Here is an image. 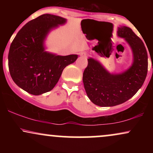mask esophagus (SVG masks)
<instances>
[{
  "label": "esophagus",
  "mask_w": 153,
  "mask_h": 153,
  "mask_svg": "<svg viewBox=\"0 0 153 153\" xmlns=\"http://www.w3.org/2000/svg\"><path fill=\"white\" fill-rule=\"evenodd\" d=\"M80 56H82V57H87V53H86V52H80Z\"/></svg>",
  "instance_id": "1"
}]
</instances>
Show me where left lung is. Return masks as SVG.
<instances>
[{"label": "left lung", "instance_id": "left-lung-1", "mask_svg": "<svg viewBox=\"0 0 153 153\" xmlns=\"http://www.w3.org/2000/svg\"><path fill=\"white\" fill-rule=\"evenodd\" d=\"M117 34L124 38L133 52V63L119 74H111L99 62L88 59L82 81L88 97L99 106H114L124 103L137 92L146 78L148 57L145 45L130 28L120 26Z\"/></svg>", "mask_w": 153, "mask_h": 153}]
</instances>
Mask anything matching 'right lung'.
I'll use <instances>...</instances> for the list:
<instances>
[{
  "instance_id": "obj_1",
  "label": "right lung",
  "mask_w": 153,
  "mask_h": 153,
  "mask_svg": "<svg viewBox=\"0 0 153 153\" xmlns=\"http://www.w3.org/2000/svg\"><path fill=\"white\" fill-rule=\"evenodd\" d=\"M66 19L43 14L25 24L17 33L8 52V68L14 82L35 96L50 91L55 86L64 68L78 58L77 54L56 55L45 51L47 34Z\"/></svg>"
}]
</instances>
